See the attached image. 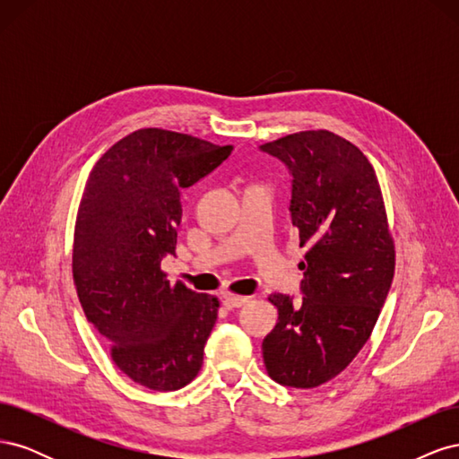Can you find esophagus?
<instances>
[{
	"label": "esophagus",
	"mask_w": 459,
	"mask_h": 459,
	"mask_svg": "<svg viewBox=\"0 0 459 459\" xmlns=\"http://www.w3.org/2000/svg\"><path fill=\"white\" fill-rule=\"evenodd\" d=\"M221 302H224V307L228 310H233V308H239L243 307V304L248 302L247 297H241V295H233V293H224L221 295Z\"/></svg>",
	"instance_id": "obj_1"
}]
</instances>
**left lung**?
Segmentation results:
<instances>
[{
  "label": "left lung",
  "instance_id": "obj_1",
  "mask_svg": "<svg viewBox=\"0 0 459 459\" xmlns=\"http://www.w3.org/2000/svg\"><path fill=\"white\" fill-rule=\"evenodd\" d=\"M260 149L293 174L290 218L307 247L302 304L268 297L280 319L262 342L264 366L275 383L314 388L368 342L393 283L394 239L373 166L344 137L307 130Z\"/></svg>",
  "mask_w": 459,
  "mask_h": 459
}]
</instances>
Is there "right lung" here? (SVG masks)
<instances>
[{
  "label": "right lung",
  "mask_w": 459,
  "mask_h": 459,
  "mask_svg": "<svg viewBox=\"0 0 459 459\" xmlns=\"http://www.w3.org/2000/svg\"><path fill=\"white\" fill-rule=\"evenodd\" d=\"M231 145L143 128L95 162L76 214L73 277L88 322L117 368L151 391L197 377L220 300L166 280L176 255L179 193L224 162Z\"/></svg>",
  "instance_id": "1"
}]
</instances>
